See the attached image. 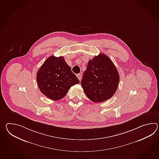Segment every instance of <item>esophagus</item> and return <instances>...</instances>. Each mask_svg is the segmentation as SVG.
Here are the masks:
<instances>
[{
    "label": "esophagus",
    "instance_id": "obj_1",
    "mask_svg": "<svg viewBox=\"0 0 159 159\" xmlns=\"http://www.w3.org/2000/svg\"><path fill=\"white\" fill-rule=\"evenodd\" d=\"M76 76L78 77L79 80H81V77H82V75H81V74H76Z\"/></svg>",
    "mask_w": 159,
    "mask_h": 159
}]
</instances>
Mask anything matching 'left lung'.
<instances>
[{
	"label": "left lung",
	"instance_id": "left-lung-1",
	"mask_svg": "<svg viewBox=\"0 0 159 159\" xmlns=\"http://www.w3.org/2000/svg\"><path fill=\"white\" fill-rule=\"evenodd\" d=\"M119 74L112 60L104 53L89 60L81 81L88 99L95 102L110 99L116 91Z\"/></svg>",
	"mask_w": 159,
	"mask_h": 159
}]
</instances>
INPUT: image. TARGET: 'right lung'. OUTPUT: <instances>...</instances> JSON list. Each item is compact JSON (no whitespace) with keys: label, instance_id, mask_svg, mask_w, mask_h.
Returning <instances> with one entry per match:
<instances>
[{"label":"right lung","instance_id":"obj_1","mask_svg":"<svg viewBox=\"0 0 159 159\" xmlns=\"http://www.w3.org/2000/svg\"><path fill=\"white\" fill-rule=\"evenodd\" d=\"M36 80L42 93L52 100L63 99L72 86L79 83L63 57L54 56L46 59L39 68Z\"/></svg>","mask_w":159,"mask_h":159}]
</instances>
